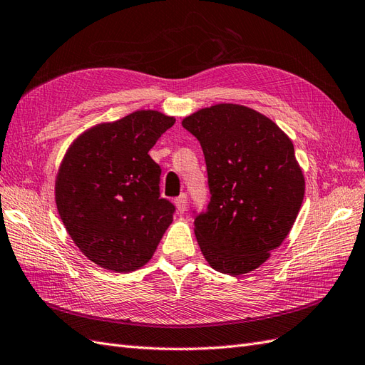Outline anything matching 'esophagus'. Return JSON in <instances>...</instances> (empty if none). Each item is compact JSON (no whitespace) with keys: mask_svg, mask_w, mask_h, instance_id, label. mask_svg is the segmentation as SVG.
I'll list each match as a JSON object with an SVG mask.
<instances>
[{"mask_svg":"<svg viewBox=\"0 0 365 365\" xmlns=\"http://www.w3.org/2000/svg\"><path fill=\"white\" fill-rule=\"evenodd\" d=\"M174 203H175V207H177V211H179V212H185V211H186V207H188V195H186L185 192L180 194L179 197H177V199L174 200Z\"/></svg>","mask_w":365,"mask_h":365,"instance_id":"34e87169","label":"esophagus"}]
</instances>
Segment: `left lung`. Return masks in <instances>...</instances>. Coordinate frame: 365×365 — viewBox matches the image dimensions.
Segmentation results:
<instances>
[{
  "label": "left lung",
  "mask_w": 365,
  "mask_h": 365,
  "mask_svg": "<svg viewBox=\"0 0 365 365\" xmlns=\"http://www.w3.org/2000/svg\"><path fill=\"white\" fill-rule=\"evenodd\" d=\"M182 125L199 140L211 200L194 219L202 255L216 272H253L288 236L305 179L293 142L273 120L232 103L205 108Z\"/></svg>",
  "instance_id": "1"
}]
</instances>
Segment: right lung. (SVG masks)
<instances>
[{
	"label": "right lung",
	"mask_w": 365,
	"mask_h": 365,
	"mask_svg": "<svg viewBox=\"0 0 365 365\" xmlns=\"http://www.w3.org/2000/svg\"><path fill=\"white\" fill-rule=\"evenodd\" d=\"M174 123L158 110H135L85 130L64 154L57 210L73 244L98 267H143L171 225L175 208L160 197L162 170L148 153Z\"/></svg>",
	"instance_id": "add662e5"
}]
</instances>
